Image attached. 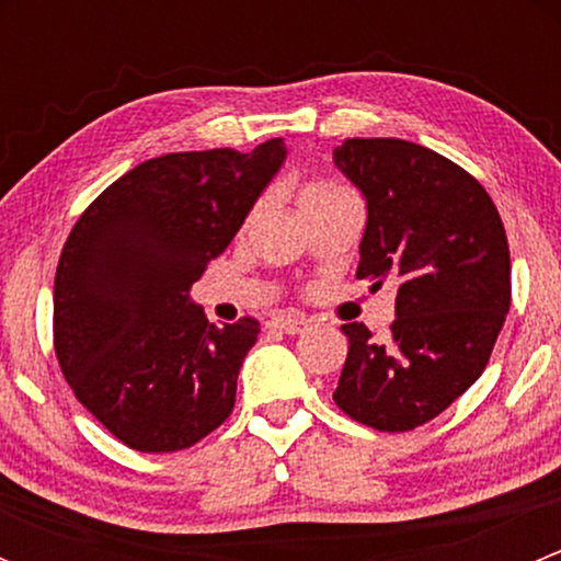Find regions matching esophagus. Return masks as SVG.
<instances>
[{
    "instance_id": "1",
    "label": "esophagus",
    "mask_w": 561,
    "mask_h": 561,
    "mask_svg": "<svg viewBox=\"0 0 561 561\" xmlns=\"http://www.w3.org/2000/svg\"><path fill=\"white\" fill-rule=\"evenodd\" d=\"M274 331L279 333H301L307 331V320L304 317H290V314H282V317H274V320L268 322Z\"/></svg>"
}]
</instances>
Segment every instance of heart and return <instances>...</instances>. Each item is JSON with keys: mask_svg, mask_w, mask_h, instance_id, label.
Here are the masks:
<instances>
[{"mask_svg": "<svg viewBox=\"0 0 561 561\" xmlns=\"http://www.w3.org/2000/svg\"><path fill=\"white\" fill-rule=\"evenodd\" d=\"M342 184H333V181H309V184L301 186V192H298V208H309L314 206V203L320 201H328V197H336V195H344Z\"/></svg>", "mask_w": 561, "mask_h": 561, "instance_id": "1", "label": "heart"}]
</instances>
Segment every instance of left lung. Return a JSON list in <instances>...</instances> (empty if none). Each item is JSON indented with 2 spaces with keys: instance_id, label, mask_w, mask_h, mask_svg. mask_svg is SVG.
I'll list each match as a JSON object with an SVG mask.
<instances>
[{
  "instance_id": "left-lung-1",
  "label": "left lung",
  "mask_w": 561,
  "mask_h": 561,
  "mask_svg": "<svg viewBox=\"0 0 561 561\" xmlns=\"http://www.w3.org/2000/svg\"><path fill=\"white\" fill-rule=\"evenodd\" d=\"M336 168L369 219L358 279L396 282L388 342L344 322L350 353L333 401L377 432H412L463 393L511 309V249L489 192L448 157L399 138H347Z\"/></svg>"
}]
</instances>
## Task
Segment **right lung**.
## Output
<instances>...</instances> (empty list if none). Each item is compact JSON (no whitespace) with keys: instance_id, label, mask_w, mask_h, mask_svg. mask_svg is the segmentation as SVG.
<instances>
[{"instance_id":"right-lung-1","label":"right lung","mask_w":561,"mask_h":561,"mask_svg":"<svg viewBox=\"0 0 561 561\" xmlns=\"http://www.w3.org/2000/svg\"><path fill=\"white\" fill-rule=\"evenodd\" d=\"M179 151L140 162L92 201L59 254L54 350L76 399L140 454L192 448L222 426L260 322L214 325L190 287L228 249L285 162Z\"/></svg>"}]
</instances>
